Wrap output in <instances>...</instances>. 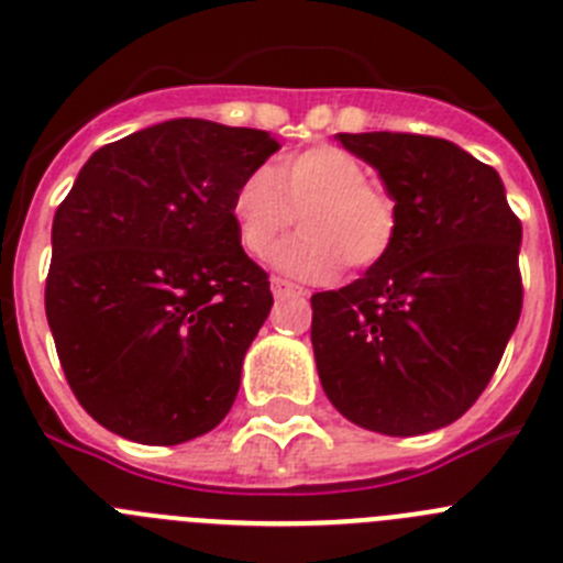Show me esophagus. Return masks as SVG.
<instances>
[{
    "instance_id": "esophagus-1",
    "label": "esophagus",
    "mask_w": 563,
    "mask_h": 563,
    "mask_svg": "<svg viewBox=\"0 0 563 563\" xmlns=\"http://www.w3.org/2000/svg\"><path fill=\"white\" fill-rule=\"evenodd\" d=\"M271 287H273V296H276V298H287V296H305V290H301V287H298V285H292V282H287V278H282V276H273Z\"/></svg>"
}]
</instances>
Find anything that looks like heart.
I'll use <instances>...</instances> for the list:
<instances>
[{"mask_svg":"<svg viewBox=\"0 0 563 563\" xmlns=\"http://www.w3.org/2000/svg\"><path fill=\"white\" fill-rule=\"evenodd\" d=\"M301 231L276 251V265L305 282H330L343 265L366 271L395 247V194L369 180L346 148L318 143L251 172L231 194V222L242 251L265 258L292 225Z\"/></svg>","mask_w":563,"mask_h":563,"instance_id":"1","label":"heart"}]
</instances>
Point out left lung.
<instances>
[{
    "label": "left lung",
    "instance_id": "obj_1",
    "mask_svg": "<svg viewBox=\"0 0 563 563\" xmlns=\"http://www.w3.org/2000/svg\"><path fill=\"white\" fill-rule=\"evenodd\" d=\"M380 172L400 225L389 256L312 296L321 386L361 429L415 437L465 415L521 316V222L499 174L429 134H338Z\"/></svg>",
    "mask_w": 563,
    "mask_h": 563
}]
</instances>
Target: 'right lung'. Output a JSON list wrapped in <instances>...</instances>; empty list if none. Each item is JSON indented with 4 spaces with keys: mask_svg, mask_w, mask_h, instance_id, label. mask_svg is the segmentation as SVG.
I'll return each mask as SVG.
<instances>
[{
    "mask_svg": "<svg viewBox=\"0 0 563 563\" xmlns=\"http://www.w3.org/2000/svg\"><path fill=\"white\" fill-rule=\"evenodd\" d=\"M271 132L180 118L107 143L53 220L44 310L69 389L103 429L177 445L220 426L273 307L231 194Z\"/></svg>",
    "mask_w": 563,
    "mask_h": 563,
    "instance_id": "obj_1",
    "label": "right lung"
}]
</instances>
